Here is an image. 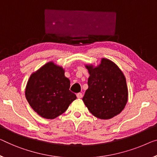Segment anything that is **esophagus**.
<instances>
[{"instance_id": "34e87169", "label": "esophagus", "mask_w": 157, "mask_h": 157, "mask_svg": "<svg viewBox=\"0 0 157 157\" xmlns=\"http://www.w3.org/2000/svg\"><path fill=\"white\" fill-rule=\"evenodd\" d=\"M77 97H78V99H81V98L82 97V93H78V94H77Z\"/></svg>"}]
</instances>
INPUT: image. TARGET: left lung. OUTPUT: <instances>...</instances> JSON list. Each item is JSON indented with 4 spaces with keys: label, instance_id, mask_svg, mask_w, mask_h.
<instances>
[{
    "label": "left lung",
    "instance_id": "obj_1",
    "mask_svg": "<svg viewBox=\"0 0 157 157\" xmlns=\"http://www.w3.org/2000/svg\"><path fill=\"white\" fill-rule=\"evenodd\" d=\"M90 76L82 100L90 113L100 119H110L121 113L128 101L125 78L119 67L106 58L99 66L86 65Z\"/></svg>",
    "mask_w": 157,
    "mask_h": 157
}]
</instances>
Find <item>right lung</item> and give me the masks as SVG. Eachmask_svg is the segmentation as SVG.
<instances>
[{
	"label": "right lung",
	"instance_id": "obj_1",
	"mask_svg": "<svg viewBox=\"0 0 157 157\" xmlns=\"http://www.w3.org/2000/svg\"><path fill=\"white\" fill-rule=\"evenodd\" d=\"M64 73L62 67L49 62L28 80L25 97L34 111L44 118L61 115L76 99V95L70 91L71 82Z\"/></svg>",
	"mask_w": 157,
	"mask_h": 157
}]
</instances>
